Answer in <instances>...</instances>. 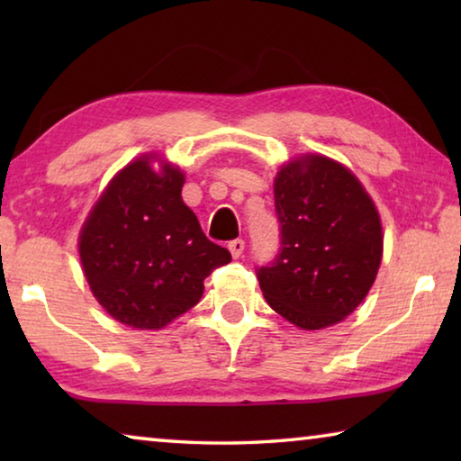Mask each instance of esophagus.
<instances>
[{"label": "esophagus", "instance_id": "esophagus-1", "mask_svg": "<svg viewBox=\"0 0 461 461\" xmlns=\"http://www.w3.org/2000/svg\"><path fill=\"white\" fill-rule=\"evenodd\" d=\"M228 248H230V252H231V256L233 258H240L241 254H244V248H246V244H244V240H231L230 244H228Z\"/></svg>", "mask_w": 461, "mask_h": 461}]
</instances>
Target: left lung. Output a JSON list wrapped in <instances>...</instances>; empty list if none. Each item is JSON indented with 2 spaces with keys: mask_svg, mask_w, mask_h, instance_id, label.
Returning <instances> with one entry per match:
<instances>
[{
  "mask_svg": "<svg viewBox=\"0 0 461 461\" xmlns=\"http://www.w3.org/2000/svg\"><path fill=\"white\" fill-rule=\"evenodd\" d=\"M280 249L256 270L268 305L301 330L348 317L368 294L382 260V225L370 194L327 156L288 162L275 178Z\"/></svg>",
  "mask_w": 461,
  "mask_h": 461,
  "instance_id": "obj_1",
  "label": "left lung"
}]
</instances>
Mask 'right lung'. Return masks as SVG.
Returning <instances> with one entry per match:
<instances>
[{
  "mask_svg": "<svg viewBox=\"0 0 461 461\" xmlns=\"http://www.w3.org/2000/svg\"><path fill=\"white\" fill-rule=\"evenodd\" d=\"M185 175L150 156L120 170L85 221L79 254L85 278L115 321L160 330L194 307L203 280L231 260L203 233L183 203Z\"/></svg>",
  "mask_w": 461,
  "mask_h": 461,
  "instance_id": "1",
  "label": "right lung"
}]
</instances>
